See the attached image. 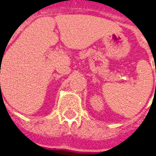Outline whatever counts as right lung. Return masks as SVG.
<instances>
[{
	"instance_id": "obj_1",
	"label": "right lung",
	"mask_w": 156,
	"mask_h": 156,
	"mask_svg": "<svg viewBox=\"0 0 156 156\" xmlns=\"http://www.w3.org/2000/svg\"><path fill=\"white\" fill-rule=\"evenodd\" d=\"M0 84H1V83H0Z\"/></svg>"
}]
</instances>
